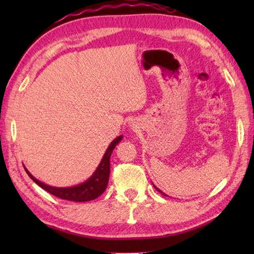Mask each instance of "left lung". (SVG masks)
I'll list each match as a JSON object with an SVG mask.
<instances>
[{
    "label": "left lung",
    "mask_w": 254,
    "mask_h": 254,
    "mask_svg": "<svg viewBox=\"0 0 254 254\" xmlns=\"http://www.w3.org/2000/svg\"><path fill=\"white\" fill-rule=\"evenodd\" d=\"M155 189H156V190H157V191H158V192H160V193H163V192H161V191H160V190H159V189H157V188H156V187H155Z\"/></svg>",
    "instance_id": "8db88e82"
}]
</instances>
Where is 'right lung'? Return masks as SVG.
<instances>
[{"instance_id":"obj_1","label":"right lung","mask_w":254,"mask_h":254,"mask_svg":"<svg viewBox=\"0 0 254 254\" xmlns=\"http://www.w3.org/2000/svg\"><path fill=\"white\" fill-rule=\"evenodd\" d=\"M122 139V136L117 137L113 141L108 149L106 150V154L98 168L95 171V174L91 176L89 179L82 183V185L73 187V188H53L50 186H47L45 183L38 181L36 178L32 177L28 170L25 169L27 175H28L32 181L36 182L38 186L41 187L44 190L49 192L52 195H55L59 198L67 199V201L73 202H87L95 199L100 196L102 193L105 192L108 186V181H109V175H110V156L112 154V150L115 149L117 144Z\"/></svg>"}]
</instances>
